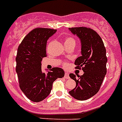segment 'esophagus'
<instances>
[{
  "label": "esophagus",
  "instance_id": "1",
  "mask_svg": "<svg viewBox=\"0 0 122 122\" xmlns=\"http://www.w3.org/2000/svg\"><path fill=\"white\" fill-rule=\"evenodd\" d=\"M65 77L66 79H69V73L68 72L66 71H65Z\"/></svg>",
  "mask_w": 122,
  "mask_h": 122
}]
</instances>
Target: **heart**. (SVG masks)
Wrapping results in <instances>:
<instances>
[{"instance_id": "b5f03b06", "label": "heart", "mask_w": 122, "mask_h": 122, "mask_svg": "<svg viewBox=\"0 0 122 122\" xmlns=\"http://www.w3.org/2000/svg\"><path fill=\"white\" fill-rule=\"evenodd\" d=\"M71 42L76 43V41H75V40H74L73 38L68 37V38H66V40H65V43H71ZM63 66H67V64H66V63H63Z\"/></svg>"}]
</instances>
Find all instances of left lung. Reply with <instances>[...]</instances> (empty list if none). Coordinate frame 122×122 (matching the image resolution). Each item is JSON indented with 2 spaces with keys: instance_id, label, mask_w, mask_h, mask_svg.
<instances>
[{
  "instance_id": "obj_1",
  "label": "left lung",
  "mask_w": 122,
  "mask_h": 122,
  "mask_svg": "<svg viewBox=\"0 0 122 122\" xmlns=\"http://www.w3.org/2000/svg\"><path fill=\"white\" fill-rule=\"evenodd\" d=\"M81 43V56L75 61L76 68L83 70L84 74L78 78L73 73L70 77L76 82V88L69 93L79 100L91 98L100 90L107 72L106 50L98 33L90 28L79 27L69 28Z\"/></svg>"
}]
</instances>
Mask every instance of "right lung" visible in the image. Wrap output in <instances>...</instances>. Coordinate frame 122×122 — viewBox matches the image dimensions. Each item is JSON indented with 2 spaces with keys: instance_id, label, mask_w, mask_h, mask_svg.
Segmentation results:
<instances>
[{
  "instance_id": "1",
  "label": "right lung",
  "mask_w": 122,
  "mask_h": 122,
  "mask_svg": "<svg viewBox=\"0 0 122 122\" xmlns=\"http://www.w3.org/2000/svg\"><path fill=\"white\" fill-rule=\"evenodd\" d=\"M56 31L36 28L26 35L18 48L16 71L20 88L32 102L44 100L50 94L54 81L65 76L61 68H52L46 73L41 71V61L46 56V41Z\"/></svg>"
}]
</instances>
